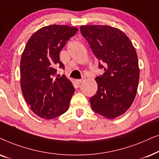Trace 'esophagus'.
<instances>
[{
    "label": "esophagus",
    "instance_id": "34e87169",
    "mask_svg": "<svg viewBox=\"0 0 159 159\" xmlns=\"http://www.w3.org/2000/svg\"><path fill=\"white\" fill-rule=\"evenodd\" d=\"M75 82H76V84H78V85H79V84H81L82 82H83V80H82V79H78V80H76Z\"/></svg>",
    "mask_w": 159,
    "mask_h": 159
}]
</instances>
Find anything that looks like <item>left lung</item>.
I'll use <instances>...</instances> for the list:
<instances>
[{"mask_svg":"<svg viewBox=\"0 0 159 159\" xmlns=\"http://www.w3.org/2000/svg\"><path fill=\"white\" fill-rule=\"evenodd\" d=\"M102 75L95 78L97 93L89 99L93 111L113 119L121 116L134 102L138 87L139 69L135 48L124 32L108 25H81Z\"/></svg>","mask_w":159,"mask_h":159,"instance_id":"left-lung-1","label":"left lung"}]
</instances>
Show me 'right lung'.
I'll use <instances>...</instances> for the list:
<instances>
[{"label":"right lung","mask_w":159,"mask_h":159,"mask_svg":"<svg viewBox=\"0 0 159 159\" xmlns=\"http://www.w3.org/2000/svg\"><path fill=\"white\" fill-rule=\"evenodd\" d=\"M78 29L68 25L42 27L30 38L22 54L20 86L30 108L39 117L52 119L68 110L75 92L65 75L56 77L57 67L65 69L60 52Z\"/></svg>","instance_id":"1"}]
</instances>
